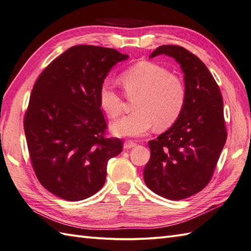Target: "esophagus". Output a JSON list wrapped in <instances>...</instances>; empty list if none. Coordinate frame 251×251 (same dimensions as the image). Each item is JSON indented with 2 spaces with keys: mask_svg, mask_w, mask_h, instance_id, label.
Wrapping results in <instances>:
<instances>
[{
  "mask_svg": "<svg viewBox=\"0 0 251 251\" xmlns=\"http://www.w3.org/2000/svg\"><path fill=\"white\" fill-rule=\"evenodd\" d=\"M136 146V143H134L133 140H126L125 144H124V147L126 149H131V148H134V147Z\"/></svg>",
  "mask_w": 251,
  "mask_h": 251,
  "instance_id": "34e87169",
  "label": "esophagus"
}]
</instances>
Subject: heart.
<instances>
[{
	"label": "heart",
	"mask_w": 251,
	"mask_h": 251,
	"mask_svg": "<svg viewBox=\"0 0 251 251\" xmlns=\"http://www.w3.org/2000/svg\"><path fill=\"white\" fill-rule=\"evenodd\" d=\"M121 86L127 99H134V113L116 121L112 130L119 136L137 137L154 125L163 131L179 119L186 101V89L182 79L166 68L151 62L134 65L122 73ZM101 107L109 118H118L124 108V98L105 82L99 90Z\"/></svg>",
	"instance_id": "b5f03b06"
}]
</instances>
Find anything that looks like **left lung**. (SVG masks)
Listing matches in <instances>:
<instances>
[{"label":"left lung","mask_w":251,"mask_h":251,"mask_svg":"<svg viewBox=\"0 0 251 251\" xmlns=\"http://www.w3.org/2000/svg\"><path fill=\"white\" fill-rule=\"evenodd\" d=\"M174 57L184 72L186 101L173 126L148 143L146 185L158 196L181 200L209 184L227 139L218 85L196 55L180 46H161L150 55Z\"/></svg>","instance_id":"left-lung-1"}]
</instances>
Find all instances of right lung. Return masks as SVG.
Segmentation results:
<instances>
[{"instance_id": "right-lung-1", "label": "right lung", "mask_w": 251, "mask_h": 251, "mask_svg": "<svg viewBox=\"0 0 251 251\" xmlns=\"http://www.w3.org/2000/svg\"><path fill=\"white\" fill-rule=\"evenodd\" d=\"M127 57L115 49L75 46L35 82L24 132L35 175L55 196L78 201L104 185L107 162L122 151V140L105 137L99 90L112 67Z\"/></svg>"}]
</instances>
